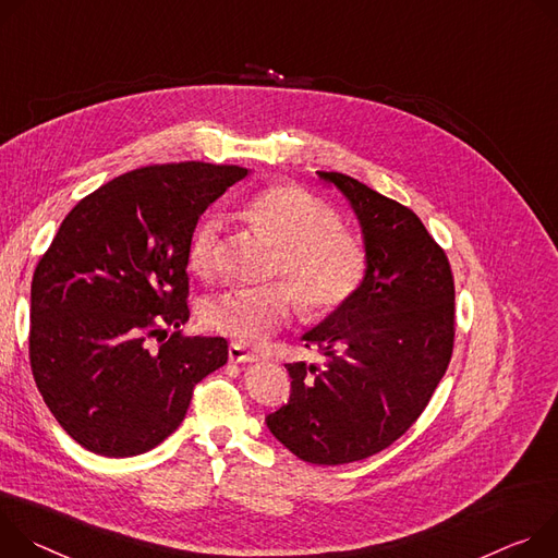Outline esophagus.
I'll return each mask as SVG.
<instances>
[{"label": "esophagus", "instance_id": "esophagus-1", "mask_svg": "<svg viewBox=\"0 0 558 558\" xmlns=\"http://www.w3.org/2000/svg\"><path fill=\"white\" fill-rule=\"evenodd\" d=\"M228 359L234 361V363H253V361H257V354H255L253 350L243 348L241 343H230V348H228Z\"/></svg>", "mask_w": 558, "mask_h": 558}]
</instances>
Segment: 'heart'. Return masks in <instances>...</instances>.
<instances>
[{"mask_svg": "<svg viewBox=\"0 0 558 558\" xmlns=\"http://www.w3.org/2000/svg\"><path fill=\"white\" fill-rule=\"evenodd\" d=\"M243 221L277 245V281L262 288L226 290L202 307L204 324L230 339L259 343L286 326L301 303L313 319H326L345 307L365 279L367 257L361 239L339 223L332 206L294 183H270L241 206ZM221 230L208 215L189 245L195 275L215 277L221 264Z\"/></svg>", "mask_w": 558, "mask_h": 558, "instance_id": "heart-1", "label": "heart"}]
</instances>
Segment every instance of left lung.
Wrapping results in <instances>:
<instances>
[{"label":"left lung","instance_id":"obj_1","mask_svg":"<svg viewBox=\"0 0 558 558\" xmlns=\"http://www.w3.org/2000/svg\"><path fill=\"white\" fill-rule=\"evenodd\" d=\"M354 210L365 279L352 301L301 339L324 365L286 363L290 399L266 416L301 461L343 465L392 446L429 403L454 348V279L421 219L365 183L319 170Z\"/></svg>","mask_w":558,"mask_h":558}]
</instances>
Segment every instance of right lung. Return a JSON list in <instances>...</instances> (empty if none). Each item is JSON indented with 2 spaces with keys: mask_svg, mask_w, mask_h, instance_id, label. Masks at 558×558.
Listing matches in <instances>:
<instances>
[{
  "mask_svg": "<svg viewBox=\"0 0 558 558\" xmlns=\"http://www.w3.org/2000/svg\"><path fill=\"white\" fill-rule=\"evenodd\" d=\"M247 172L204 161L137 168L61 221L33 275L28 352L48 410L82 448L114 459L153 450L228 361L223 337L179 328L191 317L197 221Z\"/></svg>",
  "mask_w": 558,
  "mask_h": 558,
  "instance_id": "1",
  "label": "right lung"
}]
</instances>
